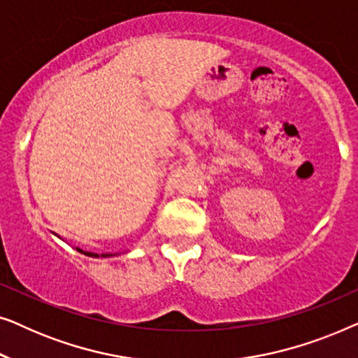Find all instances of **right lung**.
Instances as JSON below:
<instances>
[{
	"label": "right lung",
	"instance_id": "1",
	"mask_svg": "<svg viewBox=\"0 0 358 358\" xmlns=\"http://www.w3.org/2000/svg\"><path fill=\"white\" fill-rule=\"evenodd\" d=\"M78 251L80 252H83L81 249H78ZM86 256H91V257H99V254H92V252H85ZM109 256H112V254H102V257H109Z\"/></svg>",
	"mask_w": 358,
	"mask_h": 358
}]
</instances>
